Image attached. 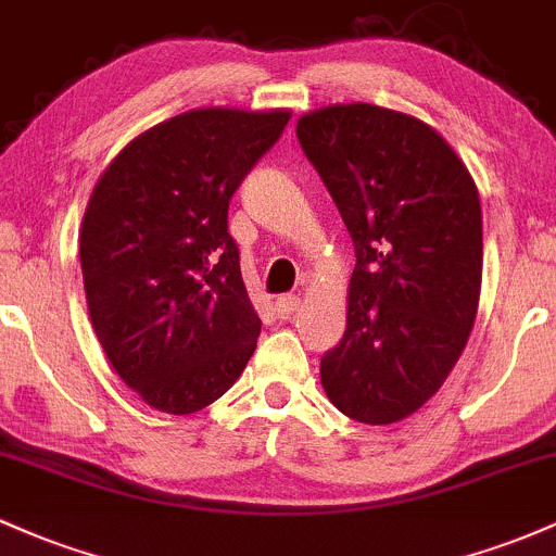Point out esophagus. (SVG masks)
Listing matches in <instances>:
<instances>
[{
    "label": "esophagus",
    "mask_w": 556,
    "mask_h": 556,
    "mask_svg": "<svg viewBox=\"0 0 556 556\" xmlns=\"http://www.w3.org/2000/svg\"><path fill=\"white\" fill-rule=\"evenodd\" d=\"M274 306H277V314L282 316V319H290V316L298 311V306H301V298H298V295H279Z\"/></svg>",
    "instance_id": "esophagus-1"
}]
</instances>
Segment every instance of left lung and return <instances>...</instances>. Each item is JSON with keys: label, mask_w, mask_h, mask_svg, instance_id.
I'll use <instances>...</instances> for the list:
<instances>
[{"label": "left lung", "mask_w": 556, "mask_h": 556, "mask_svg": "<svg viewBox=\"0 0 556 556\" xmlns=\"http://www.w3.org/2000/svg\"><path fill=\"white\" fill-rule=\"evenodd\" d=\"M295 134L356 250L345 334L321 356V386L356 422H401L443 386L475 325L478 187L441 134L395 110L332 105Z\"/></svg>", "instance_id": "8db88e82"}]
</instances>
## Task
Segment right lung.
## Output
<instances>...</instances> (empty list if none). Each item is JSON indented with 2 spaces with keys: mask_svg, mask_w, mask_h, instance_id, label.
Returning a JSON list of instances; mask_svg holds the SVG:
<instances>
[{
  "mask_svg": "<svg viewBox=\"0 0 556 556\" xmlns=\"http://www.w3.org/2000/svg\"><path fill=\"white\" fill-rule=\"evenodd\" d=\"M288 121V110H189L134 139L91 192L81 227L91 325L121 380L157 412H200L253 356L261 319L229 203Z\"/></svg>",
  "mask_w": 556,
  "mask_h": 556,
  "instance_id": "right-lung-1",
  "label": "right lung"
}]
</instances>
